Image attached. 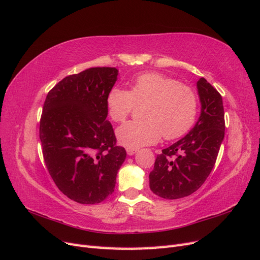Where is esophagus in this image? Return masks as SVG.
Returning <instances> with one entry per match:
<instances>
[{"mask_svg": "<svg viewBox=\"0 0 260 260\" xmlns=\"http://www.w3.org/2000/svg\"><path fill=\"white\" fill-rule=\"evenodd\" d=\"M137 152H138L137 148H127V154L129 156H133Z\"/></svg>", "mask_w": 260, "mask_h": 260, "instance_id": "obj_1", "label": "esophagus"}]
</instances>
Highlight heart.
I'll return each mask as SVG.
<instances>
[{
    "label": "heart",
    "instance_id": "1",
    "mask_svg": "<svg viewBox=\"0 0 260 260\" xmlns=\"http://www.w3.org/2000/svg\"><path fill=\"white\" fill-rule=\"evenodd\" d=\"M107 112L116 122H122L137 106L144 107V121H129L116 131L119 143L139 148L166 140H177L191 130L198 116V96L186 85L159 74L137 77L130 92L113 88L107 100Z\"/></svg>",
    "mask_w": 260,
    "mask_h": 260
}]
</instances>
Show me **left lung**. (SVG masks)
<instances>
[{
  "label": "left lung",
  "instance_id": "1",
  "mask_svg": "<svg viewBox=\"0 0 260 260\" xmlns=\"http://www.w3.org/2000/svg\"><path fill=\"white\" fill-rule=\"evenodd\" d=\"M199 120L187 135L157 155L149 187L166 200L182 199L198 191L215 166L224 138L222 98L205 78L198 81Z\"/></svg>",
  "mask_w": 260,
  "mask_h": 260
}]
</instances>
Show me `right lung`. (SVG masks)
<instances>
[{
    "label": "right lung",
    "mask_w": 260,
    "mask_h": 260,
    "mask_svg": "<svg viewBox=\"0 0 260 260\" xmlns=\"http://www.w3.org/2000/svg\"><path fill=\"white\" fill-rule=\"evenodd\" d=\"M117 76L113 67L85 69L59 81L44 102L40 141L46 168L60 192L77 203L98 204L111 195L127 156L106 119Z\"/></svg>",
    "instance_id": "1"
}]
</instances>
